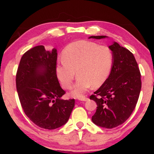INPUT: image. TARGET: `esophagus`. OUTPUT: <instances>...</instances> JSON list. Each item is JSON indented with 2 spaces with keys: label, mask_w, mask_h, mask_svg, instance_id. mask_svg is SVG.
<instances>
[{
  "label": "esophagus",
  "mask_w": 154,
  "mask_h": 154,
  "mask_svg": "<svg viewBox=\"0 0 154 154\" xmlns=\"http://www.w3.org/2000/svg\"><path fill=\"white\" fill-rule=\"evenodd\" d=\"M79 100H81V101H87V100H89V99H88L87 97H80V98H79Z\"/></svg>",
  "instance_id": "34e87169"
}]
</instances>
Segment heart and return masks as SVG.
Here are the masks:
<instances>
[{
    "mask_svg": "<svg viewBox=\"0 0 154 154\" xmlns=\"http://www.w3.org/2000/svg\"><path fill=\"white\" fill-rule=\"evenodd\" d=\"M63 59L55 68L62 87L69 89L76 74L79 75L71 95L80 98L93 85L105 82L113 63L112 50L106 45L89 40L71 43L63 51Z\"/></svg>",
    "mask_w": 154,
    "mask_h": 154,
    "instance_id": "obj_1",
    "label": "heart"
}]
</instances>
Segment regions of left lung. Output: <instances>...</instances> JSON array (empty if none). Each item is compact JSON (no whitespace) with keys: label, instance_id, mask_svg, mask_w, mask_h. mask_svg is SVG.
I'll use <instances>...</instances> for the list:
<instances>
[{"label":"left lung","instance_id":"left-lung-1","mask_svg":"<svg viewBox=\"0 0 154 154\" xmlns=\"http://www.w3.org/2000/svg\"><path fill=\"white\" fill-rule=\"evenodd\" d=\"M105 38L107 36L92 35L89 38ZM109 48L113 54L110 73L90 99L95 101L97 105L92 116L93 122L102 128H112L123 124L131 115L138 102L142 82L132 53L116 42Z\"/></svg>","mask_w":154,"mask_h":154}]
</instances>
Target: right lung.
<instances>
[{
  "label": "right lung",
  "mask_w": 154,
  "mask_h": 154,
  "mask_svg": "<svg viewBox=\"0 0 154 154\" xmlns=\"http://www.w3.org/2000/svg\"><path fill=\"white\" fill-rule=\"evenodd\" d=\"M57 50L38 45L22 55L16 76V89L24 112L39 127L54 130L66 124L75 99L63 100L65 93L55 68Z\"/></svg>",
  "instance_id": "add662e5"
}]
</instances>
